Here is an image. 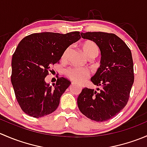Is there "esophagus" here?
Here are the masks:
<instances>
[{"instance_id":"obj_1","label":"esophagus","mask_w":147,"mask_h":147,"mask_svg":"<svg viewBox=\"0 0 147 147\" xmlns=\"http://www.w3.org/2000/svg\"><path fill=\"white\" fill-rule=\"evenodd\" d=\"M75 84V82H72V85H73V84Z\"/></svg>"}]
</instances>
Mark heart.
<instances>
[{
	"mask_svg": "<svg viewBox=\"0 0 147 147\" xmlns=\"http://www.w3.org/2000/svg\"><path fill=\"white\" fill-rule=\"evenodd\" d=\"M84 54L89 58H94L98 55L99 47L94 42L87 40L84 42L81 45ZM69 48L65 50L62 59L65 60L69 53ZM67 75L72 80L78 82H82L85 81L90 76V72L87 69L82 67H74L69 69L67 71Z\"/></svg>",
	"mask_w": 147,
	"mask_h": 147,
	"instance_id": "obj_1",
	"label": "heart"
}]
</instances>
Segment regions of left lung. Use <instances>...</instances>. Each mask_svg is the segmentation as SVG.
Here are the masks:
<instances>
[{"instance_id": "left-lung-1", "label": "left lung", "mask_w": 147, "mask_h": 147, "mask_svg": "<svg viewBox=\"0 0 147 147\" xmlns=\"http://www.w3.org/2000/svg\"><path fill=\"white\" fill-rule=\"evenodd\" d=\"M84 39L97 44L101 53L100 66L91 81L97 90L84 88L78 98L79 109L89 119L104 121L124 109L134 83L131 53L115 34L103 32H81Z\"/></svg>"}]
</instances>
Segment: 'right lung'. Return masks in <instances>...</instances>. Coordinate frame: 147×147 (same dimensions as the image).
<instances>
[{
    "label": "right lung",
    "mask_w": 147,
    "mask_h": 147,
    "mask_svg": "<svg viewBox=\"0 0 147 147\" xmlns=\"http://www.w3.org/2000/svg\"><path fill=\"white\" fill-rule=\"evenodd\" d=\"M80 38L78 31L66 34L44 32L28 35L19 42L12 57L11 83L25 113L39 118L57 109L71 82L58 78L53 87L45 82V78L65 50Z\"/></svg>",
    "instance_id": "obj_1"
}]
</instances>
